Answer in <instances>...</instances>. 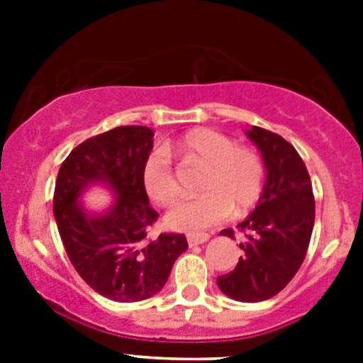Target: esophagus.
<instances>
[{
  "instance_id": "obj_1",
  "label": "esophagus",
  "mask_w": 363,
  "mask_h": 363,
  "mask_svg": "<svg viewBox=\"0 0 363 363\" xmlns=\"http://www.w3.org/2000/svg\"><path fill=\"white\" fill-rule=\"evenodd\" d=\"M209 234H205V233H200V234H189L187 236V242L189 245L194 247V245H201V243L205 242H209Z\"/></svg>"
}]
</instances>
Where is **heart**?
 I'll list each match as a JSON object with an SVG mask.
<instances>
[{
    "label": "heart",
    "instance_id": "1",
    "mask_svg": "<svg viewBox=\"0 0 363 363\" xmlns=\"http://www.w3.org/2000/svg\"><path fill=\"white\" fill-rule=\"evenodd\" d=\"M182 158L205 165L198 198L182 200L165 214V223L176 230H201L225 220L234 209L245 213L258 201L264 189V162L252 149L238 147L225 134L211 129L191 130L176 143ZM142 184L150 200L169 205L178 196L179 187L171 156L158 147L145 158Z\"/></svg>",
    "mask_w": 363,
    "mask_h": 363
}]
</instances>
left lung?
<instances>
[{"instance_id": "8db88e82", "label": "left lung", "mask_w": 363, "mask_h": 363, "mask_svg": "<svg viewBox=\"0 0 363 363\" xmlns=\"http://www.w3.org/2000/svg\"><path fill=\"white\" fill-rule=\"evenodd\" d=\"M245 134L262 154L267 178L255 211L238 223L247 238L240 243L245 255L216 281L233 300L255 303L277 296L303 264L314 225V196L306 163L289 142L259 127ZM220 234L234 238L233 229Z\"/></svg>"}]
</instances>
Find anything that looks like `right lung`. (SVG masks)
Instances as JSON below:
<instances>
[{"label":"right lung","instance_id":"obj_1","mask_svg":"<svg viewBox=\"0 0 363 363\" xmlns=\"http://www.w3.org/2000/svg\"><path fill=\"white\" fill-rule=\"evenodd\" d=\"M152 138L149 127H116L79 143L57 172L54 218L67 256L79 277L108 300L140 301L160 293L189 247L184 234L147 240V229L158 218L142 184ZM92 184L107 186L115 196L104 213L81 205Z\"/></svg>","mask_w":363,"mask_h":363}]
</instances>
